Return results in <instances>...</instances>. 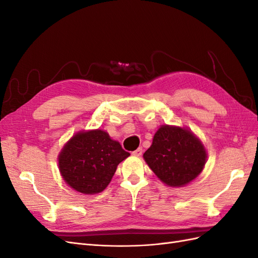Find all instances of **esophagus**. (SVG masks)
<instances>
[{
    "label": "esophagus",
    "instance_id": "1",
    "mask_svg": "<svg viewBox=\"0 0 258 258\" xmlns=\"http://www.w3.org/2000/svg\"><path fill=\"white\" fill-rule=\"evenodd\" d=\"M142 153H143V150H142L141 147H139L138 150H136V151L132 152V155H135V156H141V155H142Z\"/></svg>",
    "mask_w": 258,
    "mask_h": 258
}]
</instances>
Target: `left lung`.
<instances>
[{
    "label": "left lung",
    "mask_w": 258,
    "mask_h": 258,
    "mask_svg": "<svg viewBox=\"0 0 258 258\" xmlns=\"http://www.w3.org/2000/svg\"><path fill=\"white\" fill-rule=\"evenodd\" d=\"M143 157L161 182L181 187L201 173L207 162V152L190 130L165 124L155 134Z\"/></svg>",
    "instance_id": "8db88e82"
}]
</instances>
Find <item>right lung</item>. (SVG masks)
<instances>
[{"mask_svg": "<svg viewBox=\"0 0 258 258\" xmlns=\"http://www.w3.org/2000/svg\"><path fill=\"white\" fill-rule=\"evenodd\" d=\"M130 154L122 150L107 132L96 129L81 131L73 136L62 148L59 170L66 183L86 195L104 190L119 162Z\"/></svg>", "mask_w": 258, "mask_h": 258, "instance_id": "1", "label": "right lung"}]
</instances>
